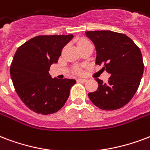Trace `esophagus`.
Masks as SVG:
<instances>
[{"instance_id":"34e87169","label":"esophagus","mask_w":150,"mask_h":150,"mask_svg":"<svg viewBox=\"0 0 150 150\" xmlns=\"http://www.w3.org/2000/svg\"><path fill=\"white\" fill-rule=\"evenodd\" d=\"M77 81L79 82V83H86V81H87V79H78Z\"/></svg>"}]
</instances>
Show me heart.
I'll return each mask as SVG.
<instances>
[{
	"label": "heart",
	"instance_id": "b5f03b06",
	"mask_svg": "<svg viewBox=\"0 0 150 150\" xmlns=\"http://www.w3.org/2000/svg\"><path fill=\"white\" fill-rule=\"evenodd\" d=\"M88 41L87 40H85V39H81V40H79V42H78V45H80V44H83V43H86V42H87ZM78 72H80L78 70L77 71Z\"/></svg>",
	"mask_w": 150,
	"mask_h": 150
}]
</instances>
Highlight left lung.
I'll list each match as a JSON object with an SVG mask.
<instances>
[{"mask_svg": "<svg viewBox=\"0 0 150 150\" xmlns=\"http://www.w3.org/2000/svg\"><path fill=\"white\" fill-rule=\"evenodd\" d=\"M95 46L96 64L111 74L107 83L96 79L98 90L88 96L103 110H116L131 100L139 86L144 64L141 51L126 34L110 30L85 32Z\"/></svg>", "mask_w": 150, "mask_h": 150, "instance_id": "left-lung-1", "label": "left lung"}]
</instances>
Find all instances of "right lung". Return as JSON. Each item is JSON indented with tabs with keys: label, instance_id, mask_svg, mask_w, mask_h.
<instances>
[{
	"label": "right lung",
	"instance_id": "obj_1",
	"mask_svg": "<svg viewBox=\"0 0 150 150\" xmlns=\"http://www.w3.org/2000/svg\"><path fill=\"white\" fill-rule=\"evenodd\" d=\"M73 37L72 34L37 36L17 49L10 75L17 94L30 110L48 115L64 105L76 81L52 79L49 71Z\"/></svg>",
	"mask_w": 150,
	"mask_h": 150
}]
</instances>
